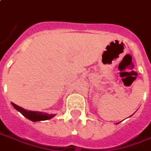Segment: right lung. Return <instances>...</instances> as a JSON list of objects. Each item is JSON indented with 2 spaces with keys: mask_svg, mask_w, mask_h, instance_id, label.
Returning a JSON list of instances; mask_svg holds the SVG:
<instances>
[{
  "mask_svg": "<svg viewBox=\"0 0 151 151\" xmlns=\"http://www.w3.org/2000/svg\"><path fill=\"white\" fill-rule=\"evenodd\" d=\"M13 107L16 109L17 110H18L19 112L22 113V114L27 118L28 119H29L33 122L37 121H43V120H47V119H50L52 118L53 116H55V114H45V113L38 112V111H31V110H26L22 108V107L18 106L17 105L14 103H12Z\"/></svg>",
  "mask_w": 151,
  "mask_h": 151,
  "instance_id": "add662e5",
  "label": "right lung"
}]
</instances>
